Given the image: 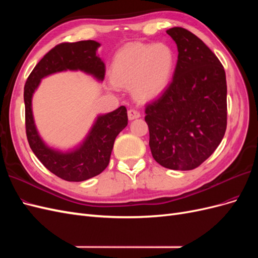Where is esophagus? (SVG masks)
<instances>
[{"label":"esophagus","instance_id":"esophagus-1","mask_svg":"<svg viewBox=\"0 0 258 258\" xmlns=\"http://www.w3.org/2000/svg\"><path fill=\"white\" fill-rule=\"evenodd\" d=\"M140 116H141V114H140V112L137 111L136 108H130V110H128V118L130 120L137 119V118H139Z\"/></svg>","mask_w":258,"mask_h":258}]
</instances>
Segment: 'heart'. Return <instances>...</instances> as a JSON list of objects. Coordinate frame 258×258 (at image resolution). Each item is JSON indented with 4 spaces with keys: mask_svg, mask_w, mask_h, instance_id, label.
I'll use <instances>...</instances> for the list:
<instances>
[{
    "mask_svg": "<svg viewBox=\"0 0 258 258\" xmlns=\"http://www.w3.org/2000/svg\"><path fill=\"white\" fill-rule=\"evenodd\" d=\"M176 67L173 49L167 44H131L115 54L112 81L116 86H135L136 95L152 100L166 90Z\"/></svg>",
    "mask_w": 258,
    "mask_h": 258,
    "instance_id": "obj_1",
    "label": "heart"
}]
</instances>
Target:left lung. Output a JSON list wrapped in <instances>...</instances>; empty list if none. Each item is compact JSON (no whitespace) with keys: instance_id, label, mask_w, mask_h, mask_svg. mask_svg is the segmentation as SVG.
<instances>
[{"instance_id":"left-lung-1","label":"left lung","mask_w":258,"mask_h":258,"mask_svg":"<svg viewBox=\"0 0 258 258\" xmlns=\"http://www.w3.org/2000/svg\"><path fill=\"white\" fill-rule=\"evenodd\" d=\"M177 46L173 80L145 107L154 159L192 170L214 153L227 126V85L220 60L188 30H167Z\"/></svg>"}]
</instances>
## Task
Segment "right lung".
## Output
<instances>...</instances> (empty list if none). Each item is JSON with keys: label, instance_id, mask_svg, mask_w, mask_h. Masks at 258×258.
<instances>
[{"label": "right lung", "instance_id": "obj_1", "mask_svg": "<svg viewBox=\"0 0 258 258\" xmlns=\"http://www.w3.org/2000/svg\"><path fill=\"white\" fill-rule=\"evenodd\" d=\"M100 43L81 41L62 43L49 50L29 75L25 85L26 132L31 150L45 168L51 173L69 182H82L100 174L107 167L119 132L128 124L127 108L99 115L84 141L73 150L62 152L46 144L36 129L32 112V97L42 79L62 71H82L104 80L105 66L97 50Z\"/></svg>", "mask_w": 258, "mask_h": 258}]
</instances>
